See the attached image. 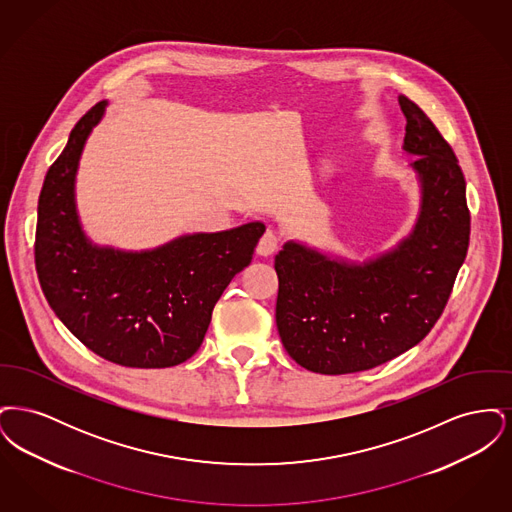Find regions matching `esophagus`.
<instances>
[{
  "label": "esophagus",
  "instance_id": "34e87169",
  "mask_svg": "<svg viewBox=\"0 0 512 512\" xmlns=\"http://www.w3.org/2000/svg\"><path fill=\"white\" fill-rule=\"evenodd\" d=\"M278 245H280V240H278V236L272 232V230H267L263 236H261V240H259V245H257V253L261 255V257H270L276 249H278Z\"/></svg>",
  "mask_w": 512,
  "mask_h": 512
}]
</instances>
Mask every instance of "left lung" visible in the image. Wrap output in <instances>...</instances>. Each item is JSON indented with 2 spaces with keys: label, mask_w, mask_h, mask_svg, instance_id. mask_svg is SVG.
Returning a JSON list of instances; mask_svg holds the SVG:
<instances>
[{
  "label": "left lung",
  "mask_w": 512,
  "mask_h": 512,
  "mask_svg": "<svg viewBox=\"0 0 512 512\" xmlns=\"http://www.w3.org/2000/svg\"><path fill=\"white\" fill-rule=\"evenodd\" d=\"M403 151L420 184L407 238L365 263L286 242L274 259L276 326L288 355L318 374H351L409 351L441 317L470 240L466 182L434 122L405 96Z\"/></svg>",
  "instance_id": "left-lung-1"
}]
</instances>
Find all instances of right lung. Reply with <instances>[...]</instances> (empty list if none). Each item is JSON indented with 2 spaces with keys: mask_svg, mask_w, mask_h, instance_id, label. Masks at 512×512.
<instances>
[{
  "mask_svg": "<svg viewBox=\"0 0 512 512\" xmlns=\"http://www.w3.org/2000/svg\"><path fill=\"white\" fill-rule=\"evenodd\" d=\"M105 107L99 101L76 122L46 174L34 245L38 280L53 313L99 357L130 368L180 365L203 343L220 295L251 263L265 224L186 234L146 251L92 244L74 182Z\"/></svg>",
  "mask_w": 512,
  "mask_h": 512,
  "instance_id": "add662e5",
  "label": "right lung"
}]
</instances>
